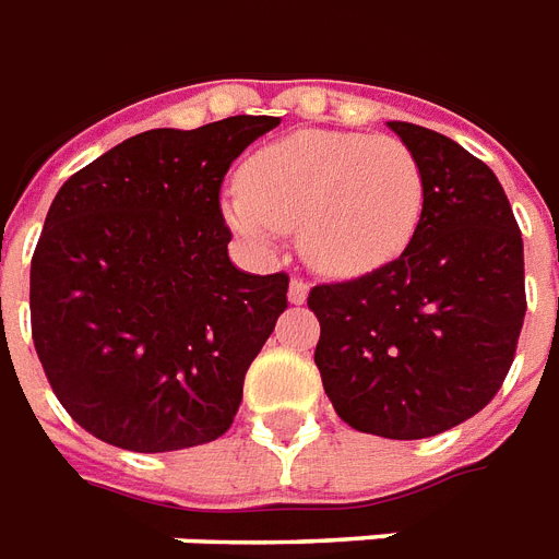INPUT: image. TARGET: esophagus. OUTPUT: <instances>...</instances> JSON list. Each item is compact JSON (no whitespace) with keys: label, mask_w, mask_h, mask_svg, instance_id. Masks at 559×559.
<instances>
[{"label":"esophagus","mask_w":559,"mask_h":559,"mask_svg":"<svg viewBox=\"0 0 559 559\" xmlns=\"http://www.w3.org/2000/svg\"><path fill=\"white\" fill-rule=\"evenodd\" d=\"M307 296H310V287H307V281H301V278L289 281V289H287L289 305H305Z\"/></svg>","instance_id":"esophagus-1"}]
</instances>
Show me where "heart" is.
Returning a JSON list of instances; mask_svg holds the SVG:
<instances>
[{
	"instance_id": "b5f03b06",
	"label": "heart",
	"mask_w": 559,
	"mask_h": 559,
	"mask_svg": "<svg viewBox=\"0 0 559 559\" xmlns=\"http://www.w3.org/2000/svg\"><path fill=\"white\" fill-rule=\"evenodd\" d=\"M226 197L228 226L249 243L298 228L324 275H366L406 252L426 211L420 162L394 135L298 130L252 153Z\"/></svg>"
}]
</instances>
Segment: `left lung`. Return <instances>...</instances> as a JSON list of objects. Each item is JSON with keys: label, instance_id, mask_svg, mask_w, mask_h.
<instances>
[{"label": "left lung", "instance_id": "1", "mask_svg": "<svg viewBox=\"0 0 559 559\" xmlns=\"http://www.w3.org/2000/svg\"><path fill=\"white\" fill-rule=\"evenodd\" d=\"M426 179L408 249L380 270L319 284L316 366L336 415L359 432L432 438L493 400L525 322L522 235L485 162L426 127L391 121Z\"/></svg>", "mask_w": 559, "mask_h": 559}]
</instances>
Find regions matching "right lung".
Listing matches in <instances>:
<instances>
[{
    "label": "right lung",
    "instance_id": "obj_1",
    "mask_svg": "<svg viewBox=\"0 0 559 559\" xmlns=\"http://www.w3.org/2000/svg\"><path fill=\"white\" fill-rule=\"evenodd\" d=\"M278 124L147 130L57 191L31 261V333L57 400L100 441L188 450L235 420L289 278L231 263L219 186Z\"/></svg>",
    "mask_w": 559,
    "mask_h": 559
}]
</instances>
